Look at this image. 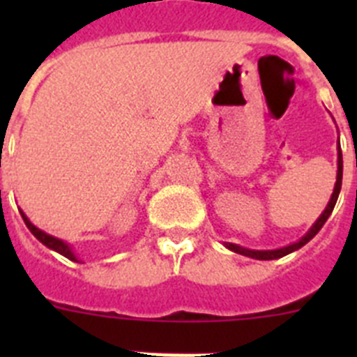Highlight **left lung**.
<instances>
[{
    "label": "left lung",
    "instance_id": "8db88e82",
    "mask_svg": "<svg viewBox=\"0 0 357 357\" xmlns=\"http://www.w3.org/2000/svg\"><path fill=\"white\" fill-rule=\"evenodd\" d=\"M342 176H343V160H342V150H340V141H338V175H336V185H334L333 197H331V200H329V204H327L326 211L321 213V216L318 218L317 223L311 227V230H309L307 234H305L304 238L301 239V241L293 243V245H289V247L279 248V250H248V248L238 247V245H234V243H227V248H229V250H232V252H236V254L247 255V257H252V259H261V261L279 259V257H284V255H288V254H291V252L298 250V248L304 247L305 243L311 241V239H313L314 236L318 234V230L324 227V223L327 222V218H329L331 213H333L334 206H336V200H338L340 189H342Z\"/></svg>",
    "mask_w": 357,
    "mask_h": 357
}]
</instances>
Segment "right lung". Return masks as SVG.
<instances>
[{
	"instance_id": "add662e5",
	"label": "right lung",
	"mask_w": 357,
	"mask_h": 357,
	"mask_svg": "<svg viewBox=\"0 0 357 357\" xmlns=\"http://www.w3.org/2000/svg\"><path fill=\"white\" fill-rule=\"evenodd\" d=\"M21 216H23L24 223H26V227H28V229H30V232H31V234L36 236V238L39 239V241L43 243V245H46V247H48V248H52V250L59 252V254H62V255H64V257H68V259H71V261H77V257H75V254H73V252H71V248H69L68 245H66V243L62 241V239H56V238H53V236L46 234V232H43V230H39V229H37V227L33 225V223H30V220H28V218L24 216V213H23V211H21Z\"/></svg>"
}]
</instances>
